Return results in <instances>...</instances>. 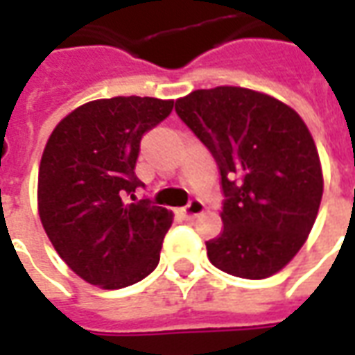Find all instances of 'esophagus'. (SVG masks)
Masks as SVG:
<instances>
[{
	"label": "esophagus",
	"mask_w": 355,
	"mask_h": 355,
	"mask_svg": "<svg viewBox=\"0 0 355 355\" xmlns=\"http://www.w3.org/2000/svg\"><path fill=\"white\" fill-rule=\"evenodd\" d=\"M182 213H184L186 218H193V216H198L203 213V203L200 200H190V203L182 209Z\"/></svg>",
	"instance_id": "34e87169"
}]
</instances>
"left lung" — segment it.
Listing matches in <instances>:
<instances>
[{"instance_id": "8db88e82", "label": "left lung", "mask_w": 355, "mask_h": 355, "mask_svg": "<svg viewBox=\"0 0 355 355\" xmlns=\"http://www.w3.org/2000/svg\"><path fill=\"white\" fill-rule=\"evenodd\" d=\"M178 117L215 157L223 186L220 236L207 257L226 274L264 279L304 245L320 211V155L297 112L243 87L193 91Z\"/></svg>"}]
</instances>
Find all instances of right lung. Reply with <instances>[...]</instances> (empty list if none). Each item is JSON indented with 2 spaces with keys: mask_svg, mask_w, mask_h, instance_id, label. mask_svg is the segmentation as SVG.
Returning <instances> with one entry per match:
<instances>
[{
  "mask_svg": "<svg viewBox=\"0 0 355 355\" xmlns=\"http://www.w3.org/2000/svg\"><path fill=\"white\" fill-rule=\"evenodd\" d=\"M171 110L173 101L152 96L101 98L51 132L37 177L40 218L60 259L91 285L121 289L159 262L173 213L127 198L144 186L135 175L140 140Z\"/></svg>",
  "mask_w": 355,
  "mask_h": 355,
  "instance_id": "obj_1",
  "label": "right lung"
}]
</instances>
